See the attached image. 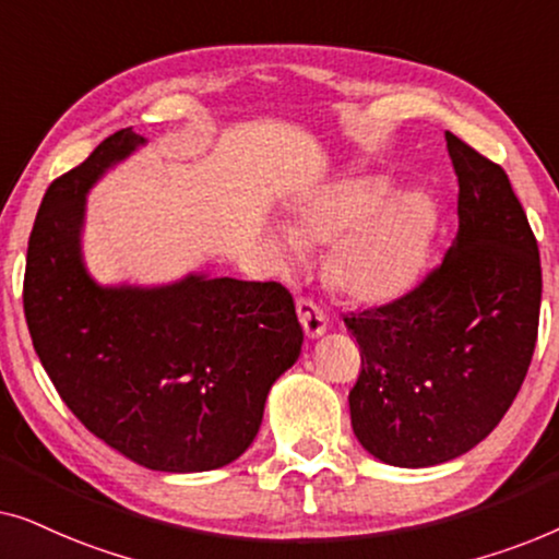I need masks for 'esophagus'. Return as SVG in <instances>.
I'll list each match as a JSON object with an SVG mask.
<instances>
[{
    "label": "esophagus",
    "mask_w": 559,
    "mask_h": 559,
    "mask_svg": "<svg viewBox=\"0 0 559 559\" xmlns=\"http://www.w3.org/2000/svg\"><path fill=\"white\" fill-rule=\"evenodd\" d=\"M297 316H300V323L308 333V338H320L328 331V318L325 312L318 308L316 302L308 300V297H300L297 300Z\"/></svg>",
    "instance_id": "esophagus-1"
}]
</instances>
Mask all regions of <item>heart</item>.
I'll use <instances>...</instances> for the list:
<instances>
[{
	"label": "heart",
	"instance_id": "obj_1",
	"mask_svg": "<svg viewBox=\"0 0 559 559\" xmlns=\"http://www.w3.org/2000/svg\"><path fill=\"white\" fill-rule=\"evenodd\" d=\"M389 193L392 180L384 175H348L312 188L297 198L287 228H272V247L297 254L300 247L333 241V285L356 302H394L423 272L435 205L415 188Z\"/></svg>",
	"mask_w": 559,
	"mask_h": 559
}]
</instances>
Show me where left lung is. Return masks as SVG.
Listing matches in <instances>:
<instances>
[{"label":"left lung","instance_id":"8db88e82","mask_svg":"<svg viewBox=\"0 0 559 559\" xmlns=\"http://www.w3.org/2000/svg\"><path fill=\"white\" fill-rule=\"evenodd\" d=\"M457 234L423 285L350 312L361 373L350 425L396 468H430L488 438L514 402L537 343L542 266L507 173L445 132Z\"/></svg>","mask_w":559,"mask_h":559}]
</instances>
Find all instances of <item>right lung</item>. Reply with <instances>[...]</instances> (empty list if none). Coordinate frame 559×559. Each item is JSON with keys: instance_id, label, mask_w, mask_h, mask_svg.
Wrapping results in <instances>:
<instances>
[{"instance_id": "add662e5", "label": "right lung", "mask_w": 559, "mask_h": 559, "mask_svg": "<svg viewBox=\"0 0 559 559\" xmlns=\"http://www.w3.org/2000/svg\"><path fill=\"white\" fill-rule=\"evenodd\" d=\"M147 140L119 129L45 193L27 243L25 318L60 400L106 445L163 473L234 463L297 361L302 325L277 282L190 272L98 285L81 249L86 195Z\"/></svg>"}]
</instances>
